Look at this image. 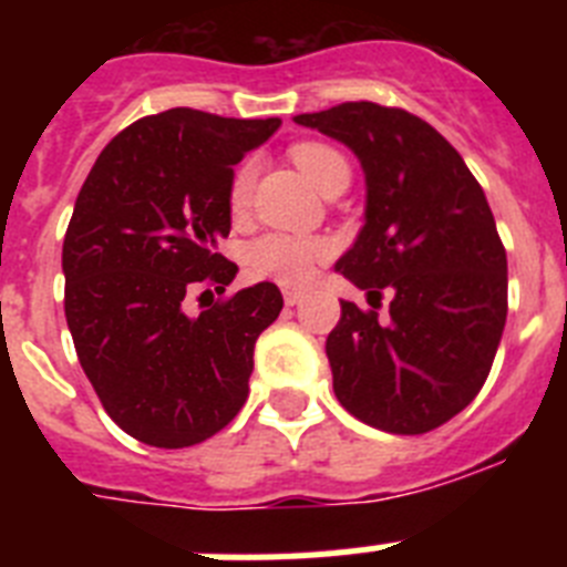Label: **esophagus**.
I'll list each match as a JSON object with an SVG mask.
<instances>
[{"mask_svg": "<svg viewBox=\"0 0 567 567\" xmlns=\"http://www.w3.org/2000/svg\"><path fill=\"white\" fill-rule=\"evenodd\" d=\"M284 300H287V307H295V303H300V300H303V289L287 287L284 289Z\"/></svg>", "mask_w": 567, "mask_h": 567, "instance_id": "1", "label": "esophagus"}]
</instances>
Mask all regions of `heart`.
<instances>
[{"mask_svg":"<svg viewBox=\"0 0 567 567\" xmlns=\"http://www.w3.org/2000/svg\"><path fill=\"white\" fill-rule=\"evenodd\" d=\"M289 155L320 193L334 182H349V175H352L346 155L323 142H298L292 144ZM252 187L255 158H247V162L238 164V169L229 178L227 204L233 215L247 213L249 202H252ZM332 255L334 240L323 238V235L267 233L249 244L244 258H247V269L255 278L275 280L284 287H300V284H309L318 267H323Z\"/></svg>","mask_w":567,"mask_h":567,"instance_id":"b5f03b06","label":"heart"}]
</instances>
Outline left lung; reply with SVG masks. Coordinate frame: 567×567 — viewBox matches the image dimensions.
Here are the masks:
<instances>
[{"label":"left lung","mask_w":567,"mask_h":567,"mask_svg":"<svg viewBox=\"0 0 567 567\" xmlns=\"http://www.w3.org/2000/svg\"><path fill=\"white\" fill-rule=\"evenodd\" d=\"M295 122L352 147L365 173V224L338 272L369 292V309L340 300L327 338L334 394L365 425L432 432L477 398L508 315V260L483 187L409 110L343 102Z\"/></svg>","instance_id":"1"}]
</instances>
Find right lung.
I'll list each match as a JSON object with an SVG mask.
<instances>
[{"label": "right lung", "instance_id": "obj_1", "mask_svg": "<svg viewBox=\"0 0 567 567\" xmlns=\"http://www.w3.org/2000/svg\"><path fill=\"white\" fill-rule=\"evenodd\" d=\"M278 127L193 107L144 115L79 189L62 247L64 318L104 412L155 449L202 443L247 403L255 340L280 315V289L264 280L202 315L184 298L233 284L238 267L218 252L229 178Z\"/></svg>", "mask_w": 567, "mask_h": 567}]
</instances>
